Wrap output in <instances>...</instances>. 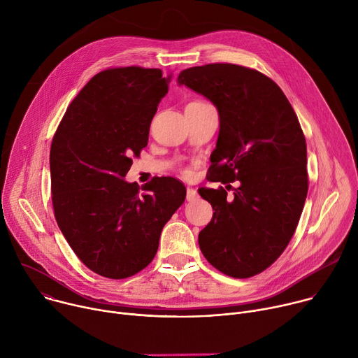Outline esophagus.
Masks as SVG:
<instances>
[{"label":"esophagus","instance_id":"esophagus-1","mask_svg":"<svg viewBox=\"0 0 358 358\" xmlns=\"http://www.w3.org/2000/svg\"><path fill=\"white\" fill-rule=\"evenodd\" d=\"M198 192H196V189H194V188H187V201H195V199H198Z\"/></svg>","mask_w":358,"mask_h":358}]
</instances>
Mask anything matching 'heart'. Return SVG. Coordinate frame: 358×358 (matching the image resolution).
Here are the masks:
<instances>
[{
	"instance_id": "1",
	"label": "heart",
	"mask_w": 358,
	"mask_h": 358,
	"mask_svg": "<svg viewBox=\"0 0 358 358\" xmlns=\"http://www.w3.org/2000/svg\"><path fill=\"white\" fill-rule=\"evenodd\" d=\"M195 101H199V100H195Z\"/></svg>"
}]
</instances>
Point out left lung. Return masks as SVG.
<instances>
[{"instance_id":"obj_1","label":"left lung","mask_w":358,"mask_h":358,"mask_svg":"<svg viewBox=\"0 0 358 358\" xmlns=\"http://www.w3.org/2000/svg\"><path fill=\"white\" fill-rule=\"evenodd\" d=\"M178 83L208 97L220 113V136L207 180L231 185L201 188L213 220L199 249L220 272L246 279L268 269L289 245L309 188L308 151L299 119L266 75L234 64L182 71Z\"/></svg>"}]
</instances>
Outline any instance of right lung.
Here are the masks:
<instances>
[{"label":"right lung","instance_id":"obj_1","mask_svg":"<svg viewBox=\"0 0 358 358\" xmlns=\"http://www.w3.org/2000/svg\"><path fill=\"white\" fill-rule=\"evenodd\" d=\"M171 75L119 66L96 73L68 106L50 144L55 220L92 272L126 279L155 259L164 225L185 199L173 177L123 180L147 145Z\"/></svg>","mask_w":358,"mask_h":358}]
</instances>
